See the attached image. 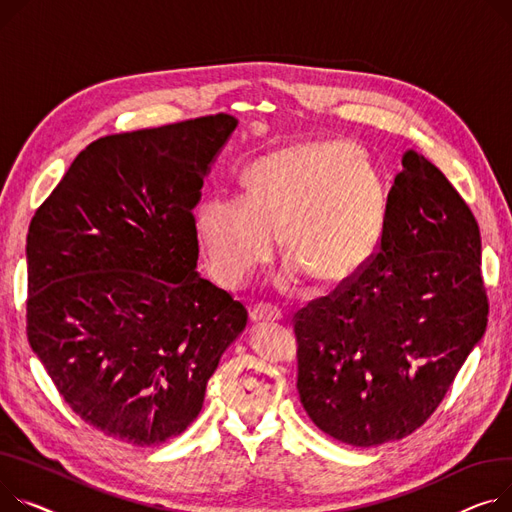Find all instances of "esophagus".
<instances>
[{
	"label": "esophagus",
	"mask_w": 512,
	"mask_h": 512,
	"mask_svg": "<svg viewBox=\"0 0 512 512\" xmlns=\"http://www.w3.org/2000/svg\"><path fill=\"white\" fill-rule=\"evenodd\" d=\"M282 311L271 304H257L251 309L253 323H269V321H282Z\"/></svg>",
	"instance_id": "esophagus-1"
}]
</instances>
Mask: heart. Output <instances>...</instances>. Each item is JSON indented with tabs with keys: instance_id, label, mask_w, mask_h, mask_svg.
I'll list each match as a JSON object with an SVG mask.
<instances>
[{
	"instance_id": "1",
	"label": "heart",
	"mask_w": 512,
	"mask_h": 512,
	"mask_svg": "<svg viewBox=\"0 0 512 512\" xmlns=\"http://www.w3.org/2000/svg\"><path fill=\"white\" fill-rule=\"evenodd\" d=\"M247 197L216 191L195 212L214 276L241 284L276 253L278 236L294 265L323 284L358 276L381 243L387 195L362 152L350 144H300L257 160Z\"/></svg>"
}]
</instances>
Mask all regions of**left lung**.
Segmentation results:
<instances>
[{
    "mask_svg": "<svg viewBox=\"0 0 512 512\" xmlns=\"http://www.w3.org/2000/svg\"><path fill=\"white\" fill-rule=\"evenodd\" d=\"M480 226L410 150L370 263L294 315L298 395L335 440L377 447L418 430L488 325Z\"/></svg>",
    "mask_w": 512,
    "mask_h": 512,
    "instance_id": "1",
    "label": "left lung"
}]
</instances>
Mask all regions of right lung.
<instances>
[{
  "label": "right lung",
  "mask_w": 512,
  "mask_h": 512,
  "mask_svg": "<svg viewBox=\"0 0 512 512\" xmlns=\"http://www.w3.org/2000/svg\"><path fill=\"white\" fill-rule=\"evenodd\" d=\"M236 119L86 146L32 216L26 335L88 426L154 447L197 418L247 309L197 271L193 208Z\"/></svg>",
  "instance_id": "obj_1"
}]
</instances>
